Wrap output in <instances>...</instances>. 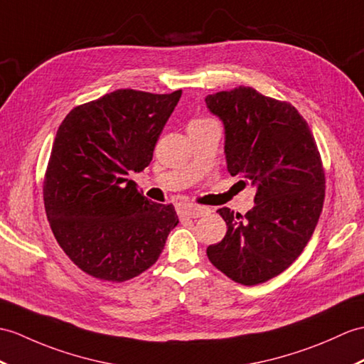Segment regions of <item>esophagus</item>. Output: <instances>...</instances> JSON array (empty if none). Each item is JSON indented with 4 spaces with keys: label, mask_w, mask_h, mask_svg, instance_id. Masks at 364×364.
I'll return each mask as SVG.
<instances>
[{
    "label": "esophagus",
    "mask_w": 364,
    "mask_h": 364,
    "mask_svg": "<svg viewBox=\"0 0 364 364\" xmlns=\"http://www.w3.org/2000/svg\"><path fill=\"white\" fill-rule=\"evenodd\" d=\"M209 213V209L205 206H198V205H180L178 206V214L180 217H188V218H197Z\"/></svg>",
    "instance_id": "1"
}]
</instances>
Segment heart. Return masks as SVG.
<instances>
[{
	"mask_svg": "<svg viewBox=\"0 0 364 364\" xmlns=\"http://www.w3.org/2000/svg\"><path fill=\"white\" fill-rule=\"evenodd\" d=\"M205 122H214L213 119H209V117H200V119L192 121L191 124H205Z\"/></svg>",
	"mask_w": 364,
	"mask_h": 364,
	"instance_id": "obj_1",
	"label": "heart"
}]
</instances>
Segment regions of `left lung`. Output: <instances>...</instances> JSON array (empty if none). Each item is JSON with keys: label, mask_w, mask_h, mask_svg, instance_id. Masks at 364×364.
<instances>
[{"label": "left lung", "mask_w": 364, "mask_h": 364, "mask_svg": "<svg viewBox=\"0 0 364 364\" xmlns=\"http://www.w3.org/2000/svg\"><path fill=\"white\" fill-rule=\"evenodd\" d=\"M206 105L225 125L228 172L257 188L245 217L217 210L228 231L206 255L234 282H267L299 257L318 225L326 173L316 141L290 102L251 87L209 95Z\"/></svg>", "instance_id": "obj_1"}]
</instances>
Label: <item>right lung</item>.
<instances>
[{
    "mask_svg": "<svg viewBox=\"0 0 364 364\" xmlns=\"http://www.w3.org/2000/svg\"><path fill=\"white\" fill-rule=\"evenodd\" d=\"M181 97L116 90L74 107L55 134L43 181L48 222L83 273L124 282L155 264L178 225L173 205L151 203L127 178L146 168Z\"/></svg>",
    "mask_w": 364,
    "mask_h": 364,
    "instance_id": "1",
    "label": "right lung"
}]
</instances>
